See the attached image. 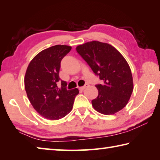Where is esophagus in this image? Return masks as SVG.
Masks as SVG:
<instances>
[{"label": "esophagus", "instance_id": "esophagus-1", "mask_svg": "<svg viewBox=\"0 0 160 160\" xmlns=\"http://www.w3.org/2000/svg\"><path fill=\"white\" fill-rule=\"evenodd\" d=\"M88 86H89V84L88 83H85V85L82 86V87H80L79 89H80V90H84V89H85V88H87V87H88Z\"/></svg>", "mask_w": 160, "mask_h": 160}]
</instances>
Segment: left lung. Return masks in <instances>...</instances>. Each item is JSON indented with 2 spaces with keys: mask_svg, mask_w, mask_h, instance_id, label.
Instances as JSON below:
<instances>
[{
  "mask_svg": "<svg viewBox=\"0 0 160 160\" xmlns=\"http://www.w3.org/2000/svg\"><path fill=\"white\" fill-rule=\"evenodd\" d=\"M76 51L103 80L102 85H95L99 94L92 101L94 109L110 115L125 107L133 90V82L129 65L121 53L112 45L97 41L78 46Z\"/></svg>",
  "mask_w": 160,
  "mask_h": 160,
  "instance_id": "obj_1",
  "label": "left lung"
}]
</instances>
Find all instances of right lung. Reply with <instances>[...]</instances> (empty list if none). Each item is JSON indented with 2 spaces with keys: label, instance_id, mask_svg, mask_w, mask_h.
Returning <instances> with one entry per match:
<instances>
[{
  "label": "right lung",
  "instance_id": "1",
  "mask_svg": "<svg viewBox=\"0 0 160 160\" xmlns=\"http://www.w3.org/2000/svg\"><path fill=\"white\" fill-rule=\"evenodd\" d=\"M71 47L56 45L42 51L27 69L25 88L28 99L37 112L48 120H58L72 109L79 93L78 88L67 90V82L59 78L61 61Z\"/></svg>",
  "mask_w": 160,
  "mask_h": 160
}]
</instances>
